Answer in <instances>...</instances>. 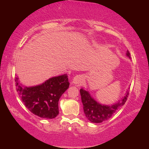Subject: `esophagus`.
I'll list each match as a JSON object with an SVG mask.
<instances>
[{"label":"esophagus","instance_id":"obj_1","mask_svg":"<svg viewBox=\"0 0 149 149\" xmlns=\"http://www.w3.org/2000/svg\"><path fill=\"white\" fill-rule=\"evenodd\" d=\"M83 81V77L80 75H77L73 78L72 80V83L75 85H78V84H81Z\"/></svg>","mask_w":149,"mask_h":149}]
</instances>
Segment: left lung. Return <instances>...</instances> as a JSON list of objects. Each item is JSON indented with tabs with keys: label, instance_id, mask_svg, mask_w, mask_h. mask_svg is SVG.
<instances>
[{
	"label": "left lung",
	"instance_id": "8db88e82",
	"mask_svg": "<svg viewBox=\"0 0 149 149\" xmlns=\"http://www.w3.org/2000/svg\"><path fill=\"white\" fill-rule=\"evenodd\" d=\"M126 56L131 59L130 53L128 50L126 52ZM128 90H127L125 96L121 100L111 105H107L97 102L91 95L89 91L81 88L80 89L81 99L84 106V114L87 120L92 123H98L109 119L116 112V110L120 109L125 104L129 95Z\"/></svg>",
	"mask_w": 149,
	"mask_h": 149
}]
</instances>
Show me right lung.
<instances>
[{"mask_svg":"<svg viewBox=\"0 0 149 149\" xmlns=\"http://www.w3.org/2000/svg\"><path fill=\"white\" fill-rule=\"evenodd\" d=\"M17 91L30 112L40 118L53 119L58 115V101L68 89L67 74L52 77L41 84L27 87L16 77Z\"/></svg>","mask_w":149,"mask_h":149,"instance_id":"add662e5","label":"right lung"}]
</instances>
